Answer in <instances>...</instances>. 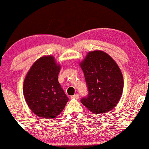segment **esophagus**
<instances>
[{"instance_id": "1", "label": "esophagus", "mask_w": 149, "mask_h": 149, "mask_svg": "<svg viewBox=\"0 0 149 149\" xmlns=\"http://www.w3.org/2000/svg\"><path fill=\"white\" fill-rule=\"evenodd\" d=\"M79 97V93H76V94L73 95L71 96V98H74V99H78Z\"/></svg>"}]
</instances>
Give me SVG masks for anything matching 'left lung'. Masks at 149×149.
<instances>
[{
    "label": "left lung",
    "instance_id": "obj_1",
    "mask_svg": "<svg viewBox=\"0 0 149 149\" xmlns=\"http://www.w3.org/2000/svg\"><path fill=\"white\" fill-rule=\"evenodd\" d=\"M88 94L81 100L89 111L98 114L117 105L123 89V78L117 63L107 53L93 51L81 63Z\"/></svg>",
    "mask_w": 149,
    "mask_h": 149
}]
</instances>
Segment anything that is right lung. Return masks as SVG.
<instances>
[{
	"mask_svg": "<svg viewBox=\"0 0 149 149\" xmlns=\"http://www.w3.org/2000/svg\"><path fill=\"white\" fill-rule=\"evenodd\" d=\"M60 66L53 56H44L32 65L24 82L26 102L38 117L55 118L62 113L68 97L58 82Z\"/></svg>",
	"mask_w": 149,
	"mask_h": 149,
	"instance_id": "add662e5",
	"label": "right lung"
}]
</instances>
